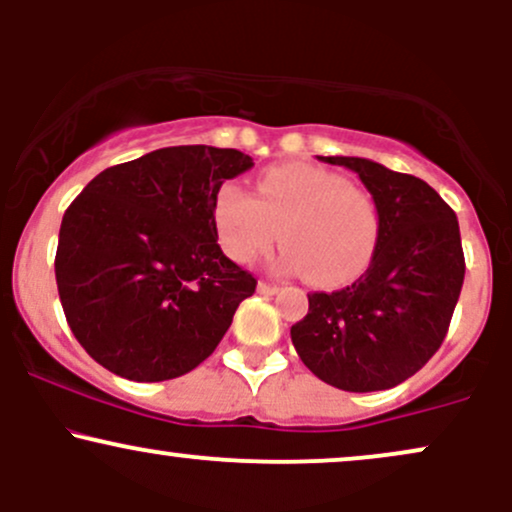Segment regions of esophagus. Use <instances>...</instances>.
Instances as JSON below:
<instances>
[{
  "mask_svg": "<svg viewBox=\"0 0 512 512\" xmlns=\"http://www.w3.org/2000/svg\"><path fill=\"white\" fill-rule=\"evenodd\" d=\"M257 291L264 293V296H274V293L279 291V286L272 284V281H260V284H257Z\"/></svg>",
  "mask_w": 512,
  "mask_h": 512,
  "instance_id": "esophagus-1",
  "label": "esophagus"
}]
</instances>
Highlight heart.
Segmentation results:
<instances>
[{
    "label": "heart",
    "mask_w": 512,
    "mask_h": 512,
    "mask_svg": "<svg viewBox=\"0 0 512 512\" xmlns=\"http://www.w3.org/2000/svg\"><path fill=\"white\" fill-rule=\"evenodd\" d=\"M214 226L223 252L248 264L272 250L281 231V272L310 284L342 286L373 260L380 236L378 204L366 187L334 170L284 163L264 170L257 197L226 182L214 197Z\"/></svg>",
    "instance_id": "heart-1"
}]
</instances>
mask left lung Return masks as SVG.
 <instances>
[{"mask_svg": "<svg viewBox=\"0 0 512 512\" xmlns=\"http://www.w3.org/2000/svg\"><path fill=\"white\" fill-rule=\"evenodd\" d=\"M361 178L380 214L373 260L351 286L310 293L291 327L301 361L346 392L390 390L448 334L464 281L460 223L424 180L358 156H317Z\"/></svg>", "mask_w": 512, "mask_h": 512, "instance_id": "8db88e82", "label": "left lung"}]
</instances>
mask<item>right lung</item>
<instances>
[{"mask_svg": "<svg viewBox=\"0 0 512 512\" xmlns=\"http://www.w3.org/2000/svg\"><path fill=\"white\" fill-rule=\"evenodd\" d=\"M252 166L238 149L168 146L105 168L69 204L57 291L93 361L161 383L211 356L257 286L216 243L214 197Z\"/></svg>", "mask_w": 512, "mask_h": 512, "instance_id": "add662e5", "label": "right lung"}]
</instances>
